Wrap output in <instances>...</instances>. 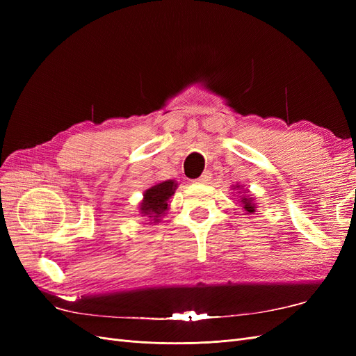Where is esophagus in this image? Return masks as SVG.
Listing matches in <instances>:
<instances>
[{
  "label": "esophagus",
  "mask_w": 356,
  "mask_h": 356,
  "mask_svg": "<svg viewBox=\"0 0 356 356\" xmlns=\"http://www.w3.org/2000/svg\"><path fill=\"white\" fill-rule=\"evenodd\" d=\"M208 181H211V174L208 170L203 172V174L196 179V182H199V184H208Z\"/></svg>",
  "instance_id": "1"
}]
</instances>
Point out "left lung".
<instances>
[{
	"mask_svg": "<svg viewBox=\"0 0 356 356\" xmlns=\"http://www.w3.org/2000/svg\"><path fill=\"white\" fill-rule=\"evenodd\" d=\"M239 186H236V188H238ZM241 202H242V207H243V211L246 213H254L255 212V203H254V199L252 197H248V196H242L241 197Z\"/></svg>",
	"mask_w": 356,
	"mask_h": 356,
	"instance_id": "1",
	"label": "left lung"
}]
</instances>
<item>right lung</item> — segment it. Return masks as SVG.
Masks as SVG:
<instances>
[{"label": "right lung", "instance_id": "obj_1", "mask_svg": "<svg viewBox=\"0 0 356 356\" xmlns=\"http://www.w3.org/2000/svg\"><path fill=\"white\" fill-rule=\"evenodd\" d=\"M178 184L174 179L159 182V184L149 187L144 193V199L141 204H139V211H141L144 217L147 215L154 222H159L160 218L166 213L169 208L168 202L174 196Z\"/></svg>", "mask_w": 356, "mask_h": 356}]
</instances>
